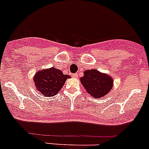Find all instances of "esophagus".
I'll list each match as a JSON object with an SVG mask.
<instances>
[{
	"mask_svg": "<svg viewBox=\"0 0 149 149\" xmlns=\"http://www.w3.org/2000/svg\"><path fill=\"white\" fill-rule=\"evenodd\" d=\"M72 76L73 78H77V77H78V74H77V73H74V74H72Z\"/></svg>",
	"mask_w": 149,
	"mask_h": 149,
	"instance_id": "obj_1",
	"label": "esophagus"
}]
</instances>
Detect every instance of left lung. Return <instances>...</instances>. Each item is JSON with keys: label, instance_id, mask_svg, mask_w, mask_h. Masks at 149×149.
<instances>
[{"label": "left lung", "instance_id": "1", "mask_svg": "<svg viewBox=\"0 0 149 149\" xmlns=\"http://www.w3.org/2000/svg\"><path fill=\"white\" fill-rule=\"evenodd\" d=\"M80 81L87 92L98 98L107 95L113 86L111 77L96 70L85 71L84 76L81 77Z\"/></svg>", "mask_w": 149, "mask_h": 149}]
</instances>
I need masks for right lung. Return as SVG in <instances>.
<instances>
[{"label":"right lung","mask_w":149,"mask_h":149,"mask_svg":"<svg viewBox=\"0 0 149 149\" xmlns=\"http://www.w3.org/2000/svg\"><path fill=\"white\" fill-rule=\"evenodd\" d=\"M68 75L63 74L62 71L52 68L38 71L34 77L35 87L46 97L57 95L64 85Z\"/></svg>","instance_id":"add662e5"}]
</instances>
